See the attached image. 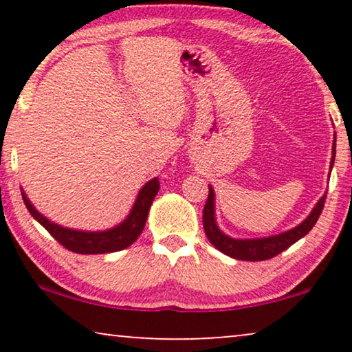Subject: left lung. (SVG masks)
<instances>
[{
  "mask_svg": "<svg viewBox=\"0 0 352 352\" xmlns=\"http://www.w3.org/2000/svg\"><path fill=\"white\" fill-rule=\"evenodd\" d=\"M335 147L336 139L333 141V157H331L330 171L335 162ZM327 194L322 195V199L317 201L314 208H312L311 214L287 232L272 235V237H263V239H232L226 235L223 230L218 228L214 218V190L210 186V194L206 199L205 208H204V229L206 237L211 243L214 245L219 252H223L228 256L234 259H242V261H264V259H271L282 253L283 250L292 247L293 243L305 237L309 230L314 228V224L319 219V216L324 210Z\"/></svg>",
  "mask_w": 352,
  "mask_h": 352,
  "instance_id": "left-lung-1",
  "label": "left lung"
}]
</instances>
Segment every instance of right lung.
Returning <instances> with one entry per match:
<instances>
[{"label":"right lung","mask_w":352,"mask_h":352,"mask_svg":"<svg viewBox=\"0 0 352 352\" xmlns=\"http://www.w3.org/2000/svg\"><path fill=\"white\" fill-rule=\"evenodd\" d=\"M160 189V182L158 177H153L146 186L139 190L138 199L134 201L133 210L129 211L128 218L115 226L112 229L99 230V232H86V230H76L62 228V226L51 223L46 216H43L32 201L27 199L25 192L22 190V199L25 204L27 210L30 214L54 237L60 245H64L67 250L80 254H102V253H113L120 250L129 247V245L136 242V239L141 235L146 226L148 210L155 195Z\"/></svg>","instance_id":"right-lung-1"}]
</instances>
